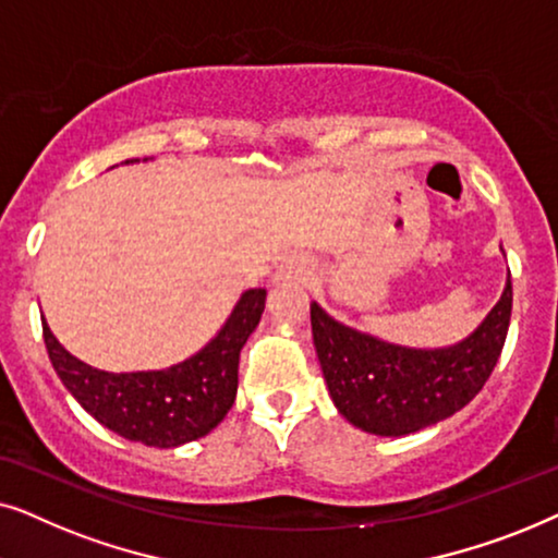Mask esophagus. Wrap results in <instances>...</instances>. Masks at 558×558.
Returning <instances> with one entry per match:
<instances>
[{"mask_svg": "<svg viewBox=\"0 0 558 558\" xmlns=\"http://www.w3.org/2000/svg\"><path fill=\"white\" fill-rule=\"evenodd\" d=\"M310 274H312L310 264L304 262L302 256H292V258H284V262L279 264L274 281H277V284H292V281L310 279Z\"/></svg>", "mask_w": 558, "mask_h": 558, "instance_id": "34e87169", "label": "esophagus"}]
</instances>
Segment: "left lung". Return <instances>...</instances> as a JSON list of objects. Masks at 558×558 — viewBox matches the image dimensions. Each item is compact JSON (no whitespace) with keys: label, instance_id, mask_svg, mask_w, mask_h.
I'll return each instance as SVG.
<instances>
[{"label":"left lung","instance_id":"left-lung-1","mask_svg":"<svg viewBox=\"0 0 558 558\" xmlns=\"http://www.w3.org/2000/svg\"><path fill=\"white\" fill-rule=\"evenodd\" d=\"M513 287L502 289L470 338L449 348L416 350L340 325L310 304L312 338L335 407L357 429L401 437L432 426L475 399L506 345Z\"/></svg>","mask_w":558,"mask_h":558}]
</instances>
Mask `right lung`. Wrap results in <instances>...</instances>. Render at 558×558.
<instances>
[{"label":"right lung","instance_id":"right-lung-1","mask_svg":"<svg viewBox=\"0 0 558 558\" xmlns=\"http://www.w3.org/2000/svg\"><path fill=\"white\" fill-rule=\"evenodd\" d=\"M266 289H248L216 338L167 371L106 373L90 368L56 340L43 319L50 363L73 399L106 429L147 447L170 449L205 437L223 422L239 388V357L256 330Z\"/></svg>","mask_w":558,"mask_h":558}]
</instances>
